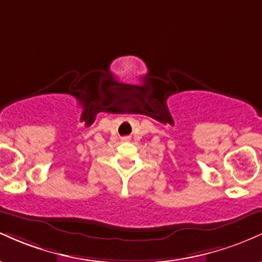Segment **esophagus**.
Listing matches in <instances>:
<instances>
[{
    "label": "esophagus",
    "instance_id": "34e87169",
    "mask_svg": "<svg viewBox=\"0 0 262 262\" xmlns=\"http://www.w3.org/2000/svg\"><path fill=\"white\" fill-rule=\"evenodd\" d=\"M128 140H130V137H123L122 139V141H128Z\"/></svg>",
    "mask_w": 262,
    "mask_h": 262
}]
</instances>
